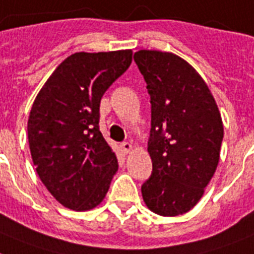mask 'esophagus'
<instances>
[{"instance_id":"1","label":"esophagus","mask_w":254,"mask_h":254,"mask_svg":"<svg viewBox=\"0 0 254 254\" xmlns=\"http://www.w3.org/2000/svg\"><path fill=\"white\" fill-rule=\"evenodd\" d=\"M121 148H123V151L125 152V154H129V152L133 150V146H131V143H129V142H124V143H121Z\"/></svg>"}]
</instances>
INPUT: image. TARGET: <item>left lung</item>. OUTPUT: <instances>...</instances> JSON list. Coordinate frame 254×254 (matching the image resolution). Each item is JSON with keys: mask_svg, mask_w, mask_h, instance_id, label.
I'll list each match as a JSON object with an SVG mask.
<instances>
[{"mask_svg": "<svg viewBox=\"0 0 254 254\" xmlns=\"http://www.w3.org/2000/svg\"><path fill=\"white\" fill-rule=\"evenodd\" d=\"M134 61L151 98L152 174L142 197L158 215H183L198 203L215 174L222 116L203 78L180 56L142 49Z\"/></svg>", "mask_w": 254, "mask_h": 254, "instance_id": "8db88e82", "label": "left lung"}]
</instances>
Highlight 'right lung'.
Segmentation results:
<instances>
[{"mask_svg":"<svg viewBox=\"0 0 254 254\" xmlns=\"http://www.w3.org/2000/svg\"><path fill=\"white\" fill-rule=\"evenodd\" d=\"M131 56V49L74 53L35 98L27 123L32 162L41 183L67 209L100 205L119 170L116 154L99 130V107L130 66Z\"/></svg>","mask_w":254,"mask_h":254,"instance_id":"1","label":"right lung"}]
</instances>
